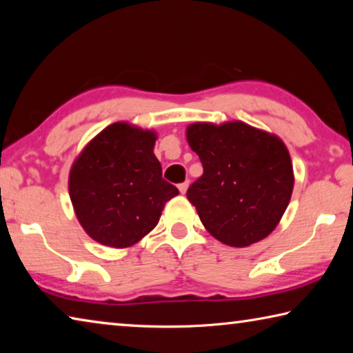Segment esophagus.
Masks as SVG:
<instances>
[{"label": "esophagus", "mask_w": 353, "mask_h": 353, "mask_svg": "<svg viewBox=\"0 0 353 353\" xmlns=\"http://www.w3.org/2000/svg\"><path fill=\"white\" fill-rule=\"evenodd\" d=\"M188 185H190V182H188V181H185V182H182V183H179V190H181V193H182V194L185 193V191H187Z\"/></svg>", "instance_id": "34e87169"}]
</instances>
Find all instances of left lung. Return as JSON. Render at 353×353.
Instances as JSON below:
<instances>
[{"label": "left lung", "instance_id": "1", "mask_svg": "<svg viewBox=\"0 0 353 353\" xmlns=\"http://www.w3.org/2000/svg\"><path fill=\"white\" fill-rule=\"evenodd\" d=\"M187 139L204 168L187 198L221 243L246 248L276 229L290 204L292 165L282 140L241 121L194 123Z\"/></svg>", "mask_w": 353, "mask_h": 353}]
</instances>
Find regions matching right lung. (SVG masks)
<instances>
[{"mask_svg": "<svg viewBox=\"0 0 353 353\" xmlns=\"http://www.w3.org/2000/svg\"><path fill=\"white\" fill-rule=\"evenodd\" d=\"M155 134L115 123L88 143L70 172V198L83 230L110 248H128L157 225L179 194L162 177Z\"/></svg>", "mask_w": 353, "mask_h": 353, "instance_id": "right-lung-1", "label": "right lung"}]
</instances>
